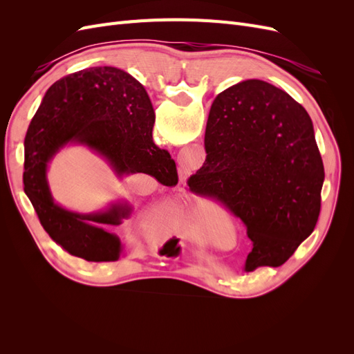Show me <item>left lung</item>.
Wrapping results in <instances>:
<instances>
[{
  "mask_svg": "<svg viewBox=\"0 0 354 354\" xmlns=\"http://www.w3.org/2000/svg\"><path fill=\"white\" fill-rule=\"evenodd\" d=\"M205 151L187 185L245 223L252 251L243 270L282 266L320 212L325 169L307 111L269 82L234 84L211 104Z\"/></svg>",
  "mask_w": 354,
  "mask_h": 354,
  "instance_id": "8db88e82",
  "label": "left lung"
}]
</instances>
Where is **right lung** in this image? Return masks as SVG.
Listing matches in <instances>:
<instances>
[{
    "label": "right lung",
    "mask_w": 354,
    "mask_h": 354,
    "mask_svg": "<svg viewBox=\"0 0 354 354\" xmlns=\"http://www.w3.org/2000/svg\"><path fill=\"white\" fill-rule=\"evenodd\" d=\"M155 111L143 85L130 73L97 66L73 72L46 93L25 137L24 189L50 238L87 261H116L124 248L111 229L130 218L125 199L97 212H77L51 195L48 167L66 146H84L111 167L118 180L143 173L160 185L178 181L174 159L153 143Z\"/></svg>",
    "instance_id": "obj_1"
}]
</instances>
